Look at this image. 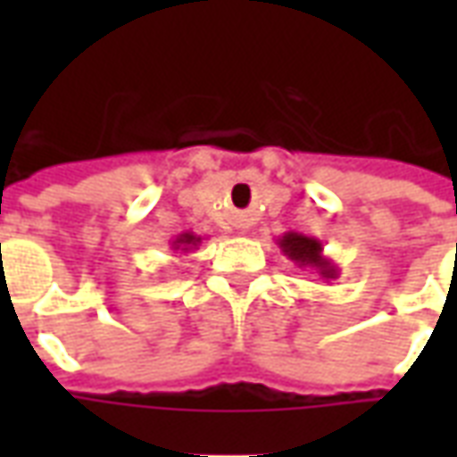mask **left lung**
<instances>
[{"instance_id":"1","label":"left lung","mask_w":457,"mask_h":457,"mask_svg":"<svg viewBox=\"0 0 457 457\" xmlns=\"http://www.w3.org/2000/svg\"><path fill=\"white\" fill-rule=\"evenodd\" d=\"M278 249L287 254L294 264H298L301 269H311L313 274H318L320 278H337V264L333 259H328L323 254V242L316 237H306L301 232H284L281 237L277 239Z\"/></svg>"}]
</instances>
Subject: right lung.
Segmentation results:
<instances>
[{"label":"right lung","mask_w":457,"mask_h":457,"mask_svg":"<svg viewBox=\"0 0 457 457\" xmlns=\"http://www.w3.org/2000/svg\"><path fill=\"white\" fill-rule=\"evenodd\" d=\"M203 242L200 235H193V232H183L179 237L170 242V249H176V252H190V249H198V245Z\"/></svg>","instance_id":"add662e5"}]
</instances>
